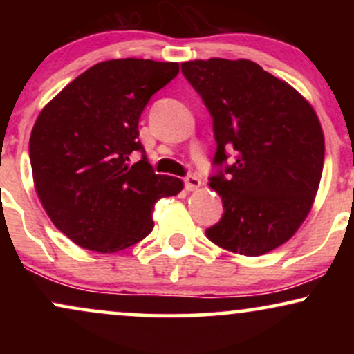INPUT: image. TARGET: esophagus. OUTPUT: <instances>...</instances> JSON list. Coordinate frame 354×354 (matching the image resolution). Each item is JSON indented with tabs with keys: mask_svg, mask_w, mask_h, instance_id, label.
<instances>
[{
	"mask_svg": "<svg viewBox=\"0 0 354 354\" xmlns=\"http://www.w3.org/2000/svg\"><path fill=\"white\" fill-rule=\"evenodd\" d=\"M200 186H201V181L198 180L196 176H193V174H189V176L185 178V188L188 191H196Z\"/></svg>",
	"mask_w": 354,
	"mask_h": 354,
	"instance_id": "1",
	"label": "esophagus"
}]
</instances>
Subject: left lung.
Masks as SVG:
<instances>
[{"label": "left lung", "mask_w": 354, "mask_h": 354, "mask_svg": "<svg viewBox=\"0 0 354 354\" xmlns=\"http://www.w3.org/2000/svg\"><path fill=\"white\" fill-rule=\"evenodd\" d=\"M181 71L213 118L209 178L225 213L206 230L214 245L245 256L281 246L306 219L318 191L324 136L315 109L286 81L250 59H194ZM228 151L235 153L226 165Z\"/></svg>", "instance_id": "8db88e82"}]
</instances>
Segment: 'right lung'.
I'll list each match as a JSON object with an SVG mask.
<instances>
[{
  "instance_id": "right-lung-1",
  "label": "right lung",
  "mask_w": 354,
  "mask_h": 354,
  "mask_svg": "<svg viewBox=\"0 0 354 354\" xmlns=\"http://www.w3.org/2000/svg\"><path fill=\"white\" fill-rule=\"evenodd\" d=\"M178 63L109 59L73 80L39 113L30 138L35 189L53 225L89 251L115 253L151 233L154 203L180 178L154 174L138 141L148 101Z\"/></svg>"
}]
</instances>
